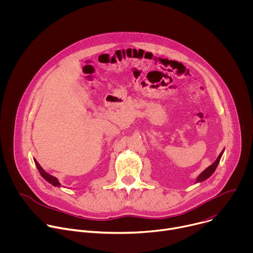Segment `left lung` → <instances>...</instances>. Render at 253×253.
Segmentation results:
<instances>
[{
  "instance_id": "left-lung-1",
  "label": "left lung",
  "mask_w": 253,
  "mask_h": 253,
  "mask_svg": "<svg viewBox=\"0 0 253 253\" xmlns=\"http://www.w3.org/2000/svg\"><path fill=\"white\" fill-rule=\"evenodd\" d=\"M223 152H224V149L221 151V153L219 154V156L217 157V159H216L210 166H208L204 171H202V172L198 175V177L196 178V181H195L196 183H200V182L204 181V180L208 179V178L214 173L215 169L217 168V166H218V164H219V161H220V159H221V157H222Z\"/></svg>"
}]
</instances>
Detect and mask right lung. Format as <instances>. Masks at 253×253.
Returning a JSON list of instances; mask_svg holds the SVG:
<instances>
[{
	"label": "right lung",
	"instance_id": "1",
	"mask_svg": "<svg viewBox=\"0 0 253 253\" xmlns=\"http://www.w3.org/2000/svg\"><path fill=\"white\" fill-rule=\"evenodd\" d=\"M34 162H35L36 166H37V168H38V170H39L41 176L46 180L47 182H49L50 184H52V185L55 186V187H61V183L59 182L58 178H56V177H54L53 175H50L49 173H47V172L41 167V165L38 163V161L36 160L35 158H34Z\"/></svg>",
	"mask_w": 253,
	"mask_h": 253
}]
</instances>
